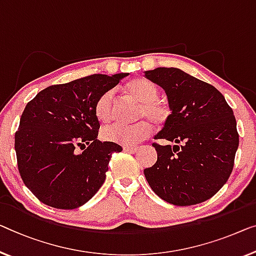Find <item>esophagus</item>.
Returning a JSON list of instances; mask_svg holds the SVG:
<instances>
[{"mask_svg": "<svg viewBox=\"0 0 256 256\" xmlns=\"http://www.w3.org/2000/svg\"><path fill=\"white\" fill-rule=\"evenodd\" d=\"M123 150L126 152H136L139 150V147L138 146H125V147H123Z\"/></svg>", "mask_w": 256, "mask_h": 256, "instance_id": "esophagus-1", "label": "esophagus"}]
</instances>
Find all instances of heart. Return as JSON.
Returning a JSON list of instances; mask_svg holds the SVG:
<instances>
[{"label": "heart", "instance_id": "obj_1", "mask_svg": "<svg viewBox=\"0 0 256 256\" xmlns=\"http://www.w3.org/2000/svg\"><path fill=\"white\" fill-rule=\"evenodd\" d=\"M125 90L128 96L141 104L136 118H148L155 124H163L166 120L169 108L158 100V88L154 82L138 78L131 80ZM114 112V92L108 90L102 94L95 104V115L101 123H106L112 120ZM152 130V124L148 120H141L133 125L115 123L102 128L101 138L124 146H134L150 136Z\"/></svg>", "mask_w": 256, "mask_h": 256}]
</instances>
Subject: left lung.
Instances as JSON below:
<instances>
[{"mask_svg": "<svg viewBox=\"0 0 256 256\" xmlns=\"http://www.w3.org/2000/svg\"><path fill=\"white\" fill-rule=\"evenodd\" d=\"M144 77L164 90L171 110L155 139L176 144H152L158 161L144 170L148 184L176 206L210 199L234 169L239 146L234 112L215 87L180 68H158Z\"/></svg>", "mask_w": 256, "mask_h": 256, "instance_id": "8db88e82", "label": "left lung"}]
</instances>
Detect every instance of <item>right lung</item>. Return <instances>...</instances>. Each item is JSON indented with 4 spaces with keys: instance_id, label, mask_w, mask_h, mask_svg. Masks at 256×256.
<instances>
[{
    "instance_id": "right-lung-1",
    "label": "right lung",
    "mask_w": 256,
    "mask_h": 256,
    "mask_svg": "<svg viewBox=\"0 0 256 256\" xmlns=\"http://www.w3.org/2000/svg\"><path fill=\"white\" fill-rule=\"evenodd\" d=\"M128 76L92 74L52 85L26 104L14 134L18 170L44 204L78 208L104 182L112 152L122 147L98 139L95 104Z\"/></svg>"
}]
</instances>
